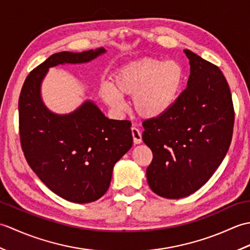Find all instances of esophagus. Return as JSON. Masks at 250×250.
Returning <instances> with one entry per match:
<instances>
[{
  "label": "esophagus",
  "instance_id": "1",
  "mask_svg": "<svg viewBox=\"0 0 250 250\" xmlns=\"http://www.w3.org/2000/svg\"><path fill=\"white\" fill-rule=\"evenodd\" d=\"M131 133H132V137H133L134 144H141L143 140H142V134L140 130L135 128V126H133V128H131Z\"/></svg>",
  "mask_w": 250,
  "mask_h": 250
}]
</instances>
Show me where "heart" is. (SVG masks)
<instances>
[{
    "mask_svg": "<svg viewBox=\"0 0 250 250\" xmlns=\"http://www.w3.org/2000/svg\"><path fill=\"white\" fill-rule=\"evenodd\" d=\"M185 79L183 66L174 60L143 58L118 68L113 76V88L104 86L101 94L109 106L119 109L120 97L130 95L135 113L143 118L163 115L177 101Z\"/></svg>",
    "mask_w": 250,
    "mask_h": 250,
    "instance_id": "1",
    "label": "heart"
}]
</instances>
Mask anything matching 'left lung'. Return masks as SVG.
<instances>
[{
	"mask_svg": "<svg viewBox=\"0 0 250 250\" xmlns=\"http://www.w3.org/2000/svg\"><path fill=\"white\" fill-rule=\"evenodd\" d=\"M187 88L167 113L143 122L152 151L146 169L150 189L167 199L188 196L206 184L229 149L233 125L230 87L220 68L185 49Z\"/></svg>",
	"mask_w": 250,
	"mask_h": 250,
	"instance_id": "left-lung-1",
	"label": "left lung"
}]
</instances>
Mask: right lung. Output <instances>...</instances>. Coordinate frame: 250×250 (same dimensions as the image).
Here are the masks:
<instances>
[{"instance_id": "add662e5", "label": "right lung", "mask_w": 250, "mask_h": 250, "mask_svg": "<svg viewBox=\"0 0 250 250\" xmlns=\"http://www.w3.org/2000/svg\"><path fill=\"white\" fill-rule=\"evenodd\" d=\"M104 48L61 51L26 76L19 97V135L25 160L39 178L61 198L90 203L107 191L115 163L133 139L129 120H113L90 101L68 115H56L41 99V83L48 68L91 61Z\"/></svg>"}]
</instances>
